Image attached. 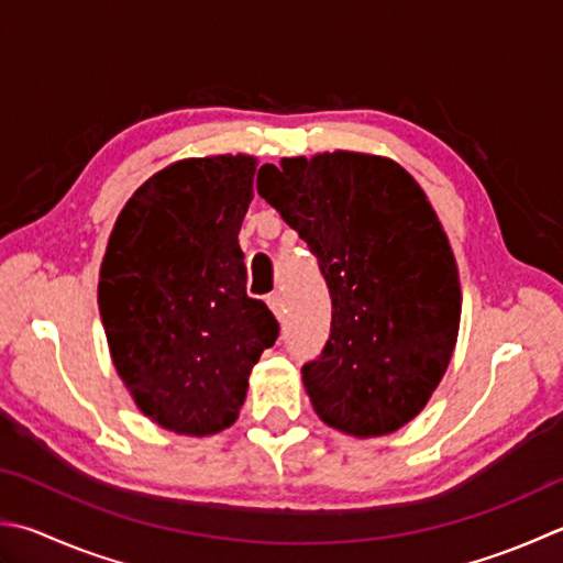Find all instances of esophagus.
Wrapping results in <instances>:
<instances>
[{
	"mask_svg": "<svg viewBox=\"0 0 563 563\" xmlns=\"http://www.w3.org/2000/svg\"><path fill=\"white\" fill-rule=\"evenodd\" d=\"M267 306L272 309V313L277 316V321H282V318H284V303H282V296H279V294H272V296H267Z\"/></svg>",
	"mask_w": 563,
	"mask_h": 563,
	"instance_id": "esophagus-1",
	"label": "esophagus"
}]
</instances>
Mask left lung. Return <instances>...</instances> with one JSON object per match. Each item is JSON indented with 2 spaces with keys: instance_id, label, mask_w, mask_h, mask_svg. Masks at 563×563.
Segmentation results:
<instances>
[{
  "instance_id": "8db88e82",
  "label": "left lung",
  "mask_w": 563,
  "mask_h": 563,
  "mask_svg": "<svg viewBox=\"0 0 563 563\" xmlns=\"http://www.w3.org/2000/svg\"><path fill=\"white\" fill-rule=\"evenodd\" d=\"M257 190L309 242L333 299L303 387L325 427L373 439L419 417L453 357L461 282L427 194L395 158L318 152L264 164Z\"/></svg>"
}]
</instances>
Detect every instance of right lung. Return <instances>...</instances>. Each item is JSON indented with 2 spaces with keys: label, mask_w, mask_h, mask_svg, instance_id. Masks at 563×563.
Segmentation results:
<instances>
[{
  "label": "right lung",
  "mask_w": 563,
  "mask_h": 563,
  "mask_svg": "<svg viewBox=\"0 0 563 563\" xmlns=\"http://www.w3.org/2000/svg\"><path fill=\"white\" fill-rule=\"evenodd\" d=\"M257 156H188L134 190L110 232L98 306L112 365L156 427L213 437L238 421L279 325L245 291L240 225Z\"/></svg>",
  "instance_id": "right-lung-1"
}]
</instances>
